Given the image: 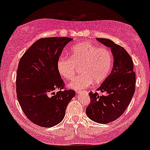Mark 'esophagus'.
I'll use <instances>...</instances> for the list:
<instances>
[{
  "instance_id": "1",
  "label": "esophagus",
  "mask_w": 150,
  "mask_h": 150,
  "mask_svg": "<svg viewBox=\"0 0 150 150\" xmlns=\"http://www.w3.org/2000/svg\"><path fill=\"white\" fill-rule=\"evenodd\" d=\"M87 91H77V93H78V94H79V93H87Z\"/></svg>"
}]
</instances>
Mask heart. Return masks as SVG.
<instances>
[{
	"mask_svg": "<svg viewBox=\"0 0 150 150\" xmlns=\"http://www.w3.org/2000/svg\"><path fill=\"white\" fill-rule=\"evenodd\" d=\"M112 55L107 48L98 47L89 42L75 45L69 51V58L61 57L57 61V69L61 76L69 81L80 67L81 74L71 80L69 87L81 90L93 84L103 82L112 66Z\"/></svg>",
	"mask_w": 150,
	"mask_h": 150,
	"instance_id": "b5f03b06",
	"label": "heart"
}]
</instances>
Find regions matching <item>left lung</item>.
I'll list each match as a JSON object with an SVG mask.
<instances>
[{"label":"left lung","mask_w":150,"mask_h":150,"mask_svg":"<svg viewBox=\"0 0 150 150\" xmlns=\"http://www.w3.org/2000/svg\"><path fill=\"white\" fill-rule=\"evenodd\" d=\"M98 42L108 47L113 55L114 63L110 75L97 89L105 95L90 92L91 101L86 114L93 122L108 124L118 119L128 107L134 93L136 76L133 61L123 47L108 39L97 38Z\"/></svg>","instance_id":"obj_1"}]
</instances>
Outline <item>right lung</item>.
Returning a JSON list of instances; mask_svg holds the SVG:
<instances>
[{
  "instance_id": "obj_1",
  "label": "right lung",
  "mask_w": 150,
  "mask_h": 150,
  "mask_svg": "<svg viewBox=\"0 0 150 150\" xmlns=\"http://www.w3.org/2000/svg\"><path fill=\"white\" fill-rule=\"evenodd\" d=\"M71 40L58 37L40 39L20 60L16 74L17 98L24 113L38 126L50 128L59 124L76 94L74 90H62L64 83L57 69L63 48Z\"/></svg>"
}]
</instances>
